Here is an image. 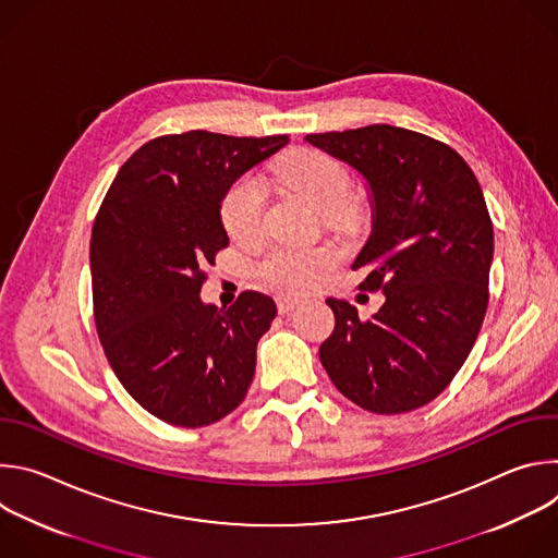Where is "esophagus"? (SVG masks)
<instances>
[{
	"instance_id": "1",
	"label": "esophagus",
	"mask_w": 558,
	"mask_h": 558,
	"mask_svg": "<svg viewBox=\"0 0 558 558\" xmlns=\"http://www.w3.org/2000/svg\"><path fill=\"white\" fill-rule=\"evenodd\" d=\"M276 302H278V311H280L282 315H287V313L300 308L302 304H306L304 298H293V295H280Z\"/></svg>"
}]
</instances>
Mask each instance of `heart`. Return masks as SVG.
I'll return each mask as SVG.
<instances>
[{"instance_id": "b5f03b06", "label": "heart", "mask_w": 558, "mask_h": 558, "mask_svg": "<svg viewBox=\"0 0 558 558\" xmlns=\"http://www.w3.org/2000/svg\"><path fill=\"white\" fill-rule=\"evenodd\" d=\"M280 183L304 194L336 227H351L360 218V203L351 196V174L336 156L320 149L295 151L274 168ZM267 187L256 172L231 181L220 198V222L238 243H252L263 233ZM331 247L276 245L258 263V276L280 291L302 293L315 289L338 265Z\"/></svg>"}]
</instances>
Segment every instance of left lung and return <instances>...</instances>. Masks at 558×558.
I'll use <instances>...</instances> for the list:
<instances>
[{"label":"left lung","mask_w":558,"mask_h":558,"mask_svg":"<svg viewBox=\"0 0 558 558\" xmlns=\"http://www.w3.org/2000/svg\"><path fill=\"white\" fill-rule=\"evenodd\" d=\"M306 141L366 179L373 231L353 269L386 295L368 320L327 300L336 329L320 362L360 409L415 411L452 381L488 308L495 235L480 181L450 145L386 123Z\"/></svg>","instance_id":"obj_1"}]
</instances>
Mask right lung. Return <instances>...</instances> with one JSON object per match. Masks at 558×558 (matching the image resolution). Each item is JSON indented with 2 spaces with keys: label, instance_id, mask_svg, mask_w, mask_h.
I'll list each match as a JSON object with an SVG mask.
<instances>
[{
  "label": "right lung",
  "instance_id": "right-lung-1",
  "mask_svg": "<svg viewBox=\"0 0 558 558\" xmlns=\"http://www.w3.org/2000/svg\"><path fill=\"white\" fill-rule=\"evenodd\" d=\"M289 143L205 130L141 145L112 181L93 227L95 325L123 388L172 426H209L245 400L276 302L243 291L205 304V267L229 245L225 190Z\"/></svg>",
  "mask_w": 558,
  "mask_h": 558
}]
</instances>
